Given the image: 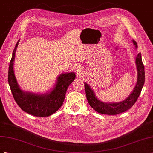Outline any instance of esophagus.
I'll use <instances>...</instances> for the list:
<instances>
[{
  "label": "esophagus",
  "instance_id": "esophagus-1",
  "mask_svg": "<svg viewBox=\"0 0 153 153\" xmlns=\"http://www.w3.org/2000/svg\"><path fill=\"white\" fill-rule=\"evenodd\" d=\"M81 68L80 67H76V74L78 76H81Z\"/></svg>",
  "mask_w": 153,
  "mask_h": 153
}]
</instances>
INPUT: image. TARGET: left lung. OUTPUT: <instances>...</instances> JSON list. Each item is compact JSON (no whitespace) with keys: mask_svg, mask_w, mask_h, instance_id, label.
<instances>
[{"mask_svg":"<svg viewBox=\"0 0 153 153\" xmlns=\"http://www.w3.org/2000/svg\"><path fill=\"white\" fill-rule=\"evenodd\" d=\"M133 42L137 48V42L134 40H133ZM136 64L138 71V79L136 86L129 97L120 102L104 103L100 101L95 97L93 90L90 88L89 85L85 82L86 99L90 106L97 112L106 115H117L127 111L131 108L137 101L145 82L144 65L142 63L140 53L138 54L136 58Z\"/></svg>","mask_w":153,"mask_h":153,"instance_id":"left-lung-1","label":"left lung"}]
</instances>
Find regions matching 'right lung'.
<instances>
[{"mask_svg":"<svg viewBox=\"0 0 153 153\" xmlns=\"http://www.w3.org/2000/svg\"><path fill=\"white\" fill-rule=\"evenodd\" d=\"M19 40L13 52L8 71V82L15 101L24 111L33 116L49 117L57 111L63 103L68 86L75 79L74 72L62 74L58 77L54 88L45 95H36L22 91L14 74L13 62Z\"/></svg>","mask_w":153,"mask_h":153,"instance_id":"1","label":"right lung"}]
</instances>
